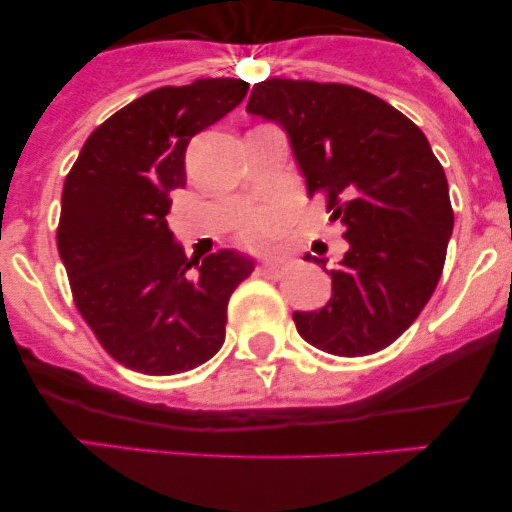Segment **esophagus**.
<instances>
[{
	"instance_id": "esophagus-1",
	"label": "esophagus",
	"mask_w": 512,
	"mask_h": 512,
	"mask_svg": "<svg viewBox=\"0 0 512 512\" xmlns=\"http://www.w3.org/2000/svg\"><path fill=\"white\" fill-rule=\"evenodd\" d=\"M277 270H280V262H265V265H262V272H272V275H275Z\"/></svg>"
}]
</instances>
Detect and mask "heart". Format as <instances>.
<instances>
[{"instance_id":"b5f03b06","label":"heart","mask_w":512,"mask_h":512,"mask_svg":"<svg viewBox=\"0 0 512 512\" xmlns=\"http://www.w3.org/2000/svg\"><path fill=\"white\" fill-rule=\"evenodd\" d=\"M287 220L289 210L285 205H265V208L252 210L240 220V237L252 245H260V242L275 237L287 225Z\"/></svg>"}]
</instances>
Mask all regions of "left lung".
Returning a JSON list of instances; mask_svg holds the SVG:
<instances>
[{
	"label": "left lung",
	"instance_id": "obj_1",
	"mask_svg": "<svg viewBox=\"0 0 512 512\" xmlns=\"http://www.w3.org/2000/svg\"><path fill=\"white\" fill-rule=\"evenodd\" d=\"M247 113L282 126L309 198L327 195L329 220L344 225L349 245L329 272V302L292 314L297 332L337 356L389 347L431 299L453 232L446 173L423 131L347 84L260 81Z\"/></svg>",
	"mask_w": 512,
	"mask_h": 512
}]
</instances>
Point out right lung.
<instances>
[{
    "mask_svg": "<svg viewBox=\"0 0 512 512\" xmlns=\"http://www.w3.org/2000/svg\"><path fill=\"white\" fill-rule=\"evenodd\" d=\"M242 79L163 86L113 113L86 138L61 193L59 257L76 309L126 369L183 374L218 354L227 302L255 270L220 250L185 257L170 193L185 188V151L245 98Z\"/></svg>",
    "mask_w": 512,
    "mask_h": 512,
    "instance_id": "obj_1",
    "label": "right lung"
}]
</instances>
